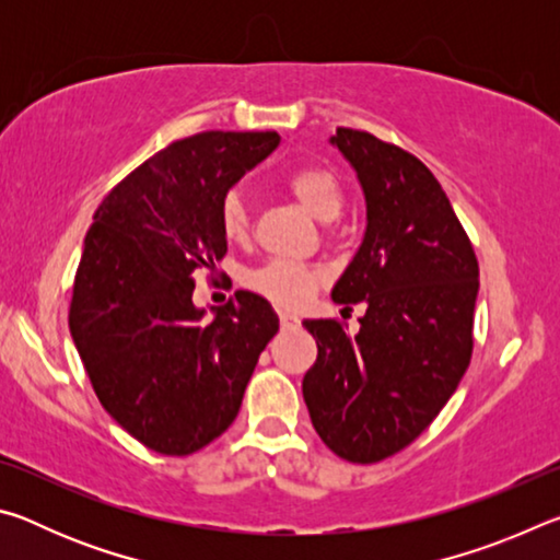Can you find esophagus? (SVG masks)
Segmentation results:
<instances>
[{"label": "esophagus", "instance_id": "1", "mask_svg": "<svg viewBox=\"0 0 560 560\" xmlns=\"http://www.w3.org/2000/svg\"><path fill=\"white\" fill-rule=\"evenodd\" d=\"M279 324L283 330H291L301 326V318L293 311H279Z\"/></svg>", "mask_w": 560, "mask_h": 560}]
</instances>
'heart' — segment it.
Segmentation results:
<instances>
[{
	"label": "heart",
	"mask_w": 560,
	"mask_h": 560,
	"mask_svg": "<svg viewBox=\"0 0 560 560\" xmlns=\"http://www.w3.org/2000/svg\"><path fill=\"white\" fill-rule=\"evenodd\" d=\"M287 189L303 210L318 222L336 220L343 207V189L338 177L326 167L308 165L299 167L287 177ZM220 226L230 242H242L249 230V214H246L244 200L236 192L224 197L220 207ZM246 283L281 306H296L306 301L320 283V271L301 261H271L261 269L252 271Z\"/></svg>",
	"instance_id": "obj_1"
}]
</instances>
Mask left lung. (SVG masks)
Instances as JSON below:
<instances>
[{
	"mask_svg": "<svg viewBox=\"0 0 560 560\" xmlns=\"http://www.w3.org/2000/svg\"><path fill=\"white\" fill-rule=\"evenodd\" d=\"M328 143L365 200L363 240L330 299L363 301L365 316L355 336L334 318L303 320L318 358L301 387L318 438L338 457L371 464L420 438L457 390L479 264L438 177L415 155L353 128Z\"/></svg>",
	"mask_w": 560,
	"mask_h": 560,
	"instance_id": "obj_1",
	"label": "left lung"
}]
</instances>
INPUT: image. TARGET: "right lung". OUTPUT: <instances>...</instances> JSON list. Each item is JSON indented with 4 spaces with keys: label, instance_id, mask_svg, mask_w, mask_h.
I'll use <instances>...</instances> for the list:
<instances>
[{
    "label": "right lung",
    "instance_id": "obj_1",
    "mask_svg": "<svg viewBox=\"0 0 560 560\" xmlns=\"http://www.w3.org/2000/svg\"><path fill=\"white\" fill-rule=\"evenodd\" d=\"M279 140L230 130L175 140L93 214L73 283L71 338L101 405L153 452L183 457L220 438L279 330L271 303L252 291H236L212 318L192 301L195 271L214 269L226 252V192Z\"/></svg>",
    "mask_w": 560,
    "mask_h": 560
}]
</instances>
